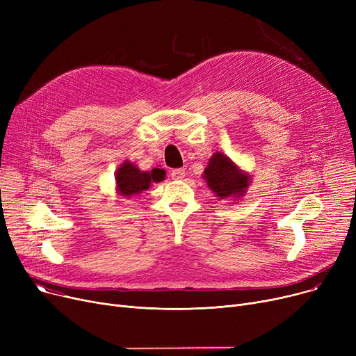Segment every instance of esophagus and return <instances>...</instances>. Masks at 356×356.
I'll return each instance as SVG.
<instances>
[{
    "mask_svg": "<svg viewBox=\"0 0 356 356\" xmlns=\"http://www.w3.org/2000/svg\"><path fill=\"white\" fill-rule=\"evenodd\" d=\"M170 176L175 180H180V179H183L186 176V170H184V168H175V170H172Z\"/></svg>",
    "mask_w": 356,
    "mask_h": 356,
    "instance_id": "obj_1",
    "label": "esophagus"
}]
</instances>
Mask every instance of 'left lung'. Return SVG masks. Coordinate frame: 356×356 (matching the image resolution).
I'll return each instance as SVG.
<instances>
[{
	"mask_svg": "<svg viewBox=\"0 0 356 356\" xmlns=\"http://www.w3.org/2000/svg\"><path fill=\"white\" fill-rule=\"evenodd\" d=\"M203 179L219 199L241 197L247 192L251 180L250 175L239 170V167L222 153H215L211 157L203 172Z\"/></svg>",
	"mask_w": 356,
	"mask_h": 356,
	"instance_id": "1",
	"label": "left lung"
}]
</instances>
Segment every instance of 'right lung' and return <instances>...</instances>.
I'll list each match as a JSON object with an SVG mask.
<instances>
[{
    "instance_id": "add662e5",
    "label": "right lung",
    "mask_w": 356,
    "mask_h": 356,
    "mask_svg": "<svg viewBox=\"0 0 356 356\" xmlns=\"http://www.w3.org/2000/svg\"><path fill=\"white\" fill-rule=\"evenodd\" d=\"M165 172L163 168H153L152 172H141L140 168L131 161L125 160L115 173L117 189L121 196L129 197L147 191L153 181L159 183L164 180Z\"/></svg>"
}]
</instances>
